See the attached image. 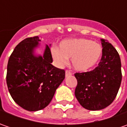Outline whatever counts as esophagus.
<instances>
[{
  "label": "esophagus",
  "mask_w": 127,
  "mask_h": 127,
  "mask_svg": "<svg viewBox=\"0 0 127 127\" xmlns=\"http://www.w3.org/2000/svg\"><path fill=\"white\" fill-rule=\"evenodd\" d=\"M72 75V72L71 71H69V70H66V76H71Z\"/></svg>",
  "instance_id": "obj_1"
}]
</instances>
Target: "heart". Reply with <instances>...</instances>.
Wrapping results in <instances>:
<instances>
[{"instance_id":"obj_1","label":"heart","mask_w":127,"mask_h":127,"mask_svg":"<svg viewBox=\"0 0 127 127\" xmlns=\"http://www.w3.org/2000/svg\"><path fill=\"white\" fill-rule=\"evenodd\" d=\"M51 54L60 66L68 63L71 59L73 68L80 71L91 69L98 63L102 55V47L100 44L85 39L64 40L60 48L53 46Z\"/></svg>"}]
</instances>
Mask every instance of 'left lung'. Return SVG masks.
<instances>
[{
    "label": "left lung",
    "instance_id": "obj_1",
    "mask_svg": "<svg viewBox=\"0 0 127 127\" xmlns=\"http://www.w3.org/2000/svg\"><path fill=\"white\" fill-rule=\"evenodd\" d=\"M102 55L93 71L76 73L75 95L86 110H100L114 101L122 82L121 60L117 51L107 40L102 39Z\"/></svg>",
    "mask_w": 127,
    "mask_h": 127
}]
</instances>
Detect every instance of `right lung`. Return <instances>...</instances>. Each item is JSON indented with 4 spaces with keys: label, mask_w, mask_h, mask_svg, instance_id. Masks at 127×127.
<instances>
[{
    "label": "right lung",
    "mask_w": 127,
    "mask_h": 127,
    "mask_svg": "<svg viewBox=\"0 0 127 127\" xmlns=\"http://www.w3.org/2000/svg\"><path fill=\"white\" fill-rule=\"evenodd\" d=\"M39 37L20 42L9 58L6 82L14 101L27 111H38L50 103L57 88L65 78V71L54 66L49 46L44 56H35Z\"/></svg>",
    "instance_id": "right-lung-1"
}]
</instances>
